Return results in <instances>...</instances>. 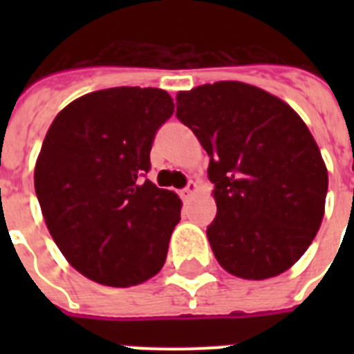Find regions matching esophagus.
<instances>
[{"mask_svg": "<svg viewBox=\"0 0 354 354\" xmlns=\"http://www.w3.org/2000/svg\"><path fill=\"white\" fill-rule=\"evenodd\" d=\"M196 189H198V185H196V183L189 182L187 185L182 189V196H183V198H189V196H191V194H193Z\"/></svg>", "mask_w": 354, "mask_h": 354, "instance_id": "1", "label": "esophagus"}]
</instances>
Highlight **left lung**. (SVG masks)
Segmentation results:
<instances>
[{
	"label": "left lung",
	"instance_id": "8db88e82",
	"mask_svg": "<svg viewBox=\"0 0 354 354\" xmlns=\"http://www.w3.org/2000/svg\"><path fill=\"white\" fill-rule=\"evenodd\" d=\"M176 118L209 154L216 261L242 279L283 274L318 233L329 185L307 124L277 97L233 80L180 91Z\"/></svg>",
	"mask_w": 354,
	"mask_h": 354
}]
</instances>
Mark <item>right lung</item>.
Returning <instances> with one entry per match:
<instances>
[{
  "mask_svg": "<svg viewBox=\"0 0 354 354\" xmlns=\"http://www.w3.org/2000/svg\"><path fill=\"white\" fill-rule=\"evenodd\" d=\"M174 102L158 88H110L64 108L47 132L35 189L47 230L82 275L133 286L165 264L182 202L147 180Z\"/></svg>",
  "mask_w": 354,
  "mask_h": 354,
  "instance_id": "obj_1",
  "label": "right lung"
}]
</instances>
